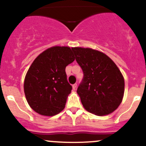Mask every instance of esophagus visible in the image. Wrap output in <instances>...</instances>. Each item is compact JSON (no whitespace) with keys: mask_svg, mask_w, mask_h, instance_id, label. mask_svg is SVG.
<instances>
[{"mask_svg":"<svg viewBox=\"0 0 146 146\" xmlns=\"http://www.w3.org/2000/svg\"><path fill=\"white\" fill-rule=\"evenodd\" d=\"M72 86H73V90H75L77 88V86H78V84H73Z\"/></svg>","mask_w":146,"mask_h":146,"instance_id":"1","label":"esophagus"}]
</instances>
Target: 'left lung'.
Instances as JSON below:
<instances>
[{"mask_svg":"<svg viewBox=\"0 0 146 146\" xmlns=\"http://www.w3.org/2000/svg\"><path fill=\"white\" fill-rule=\"evenodd\" d=\"M84 73L77 93L84 108L98 116L109 115L121 104L124 78L115 63L105 53L90 48L73 47Z\"/></svg>","mask_w":146,"mask_h":146,"instance_id":"8db88e82","label":"left lung"}]
</instances>
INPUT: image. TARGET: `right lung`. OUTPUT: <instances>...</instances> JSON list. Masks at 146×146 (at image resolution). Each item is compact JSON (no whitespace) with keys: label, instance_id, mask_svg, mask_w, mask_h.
I'll return each instance as SVG.
<instances>
[{"label":"right lung","instance_id":"add662e5","mask_svg":"<svg viewBox=\"0 0 146 146\" xmlns=\"http://www.w3.org/2000/svg\"><path fill=\"white\" fill-rule=\"evenodd\" d=\"M75 60L69 46H54L33 60L24 81L27 101L32 109L44 116H53L64 108L72 86L65 68Z\"/></svg>","mask_w":146,"mask_h":146}]
</instances>
